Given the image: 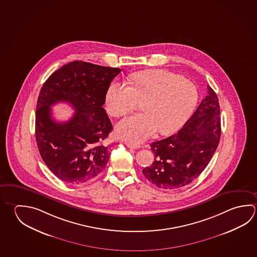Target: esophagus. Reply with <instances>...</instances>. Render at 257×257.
Listing matches in <instances>:
<instances>
[{"label":"esophagus","instance_id":"obj_1","mask_svg":"<svg viewBox=\"0 0 257 257\" xmlns=\"http://www.w3.org/2000/svg\"><path fill=\"white\" fill-rule=\"evenodd\" d=\"M130 149H133V150H137V149H140V145H137V144H134V143H131V142H126L125 143Z\"/></svg>","mask_w":257,"mask_h":257}]
</instances>
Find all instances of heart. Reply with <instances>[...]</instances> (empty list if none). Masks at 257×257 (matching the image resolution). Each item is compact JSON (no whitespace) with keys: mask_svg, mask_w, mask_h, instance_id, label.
<instances>
[{"mask_svg":"<svg viewBox=\"0 0 257 257\" xmlns=\"http://www.w3.org/2000/svg\"><path fill=\"white\" fill-rule=\"evenodd\" d=\"M198 91L189 79L163 70L141 71L132 76L131 86L114 81L106 94L107 110L113 117H124L141 103L144 112L126 117L116 127L118 137L140 143L154 136L178 131L191 116Z\"/></svg>","mask_w":257,"mask_h":257,"instance_id":"obj_1","label":"heart"}]
</instances>
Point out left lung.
I'll return each instance as SVG.
<instances>
[{
    "instance_id": "obj_1",
    "label": "left lung",
    "mask_w": 257,
    "mask_h": 257,
    "mask_svg": "<svg viewBox=\"0 0 257 257\" xmlns=\"http://www.w3.org/2000/svg\"><path fill=\"white\" fill-rule=\"evenodd\" d=\"M220 136L218 98L207 87V95L182 128L151 144L154 161L143 168V175L159 188L177 189L187 186L210 162Z\"/></svg>"
}]
</instances>
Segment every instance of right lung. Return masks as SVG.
Masks as SVG:
<instances>
[{
  "mask_svg": "<svg viewBox=\"0 0 257 257\" xmlns=\"http://www.w3.org/2000/svg\"><path fill=\"white\" fill-rule=\"evenodd\" d=\"M120 69L75 61L52 73L42 86L35 116V137L44 163L57 178L81 184L96 178L109 159L106 140L112 131L103 105ZM69 102L75 115L68 122L52 117V104Z\"/></svg>",
  "mask_w": 257,
  "mask_h": 257,
  "instance_id": "add662e5",
  "label": "right lung"
}]
</instances>
